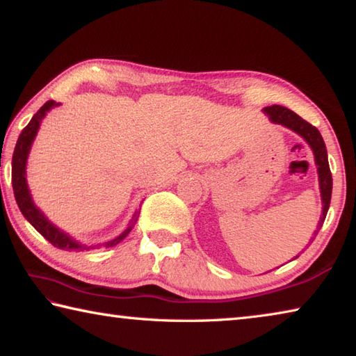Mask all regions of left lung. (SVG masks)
<instances>
[{
  "label": "left lung",
  "instance_id": "obj_1",
  "mask_svg": "<svg viewBox=\"0 0 356 356\" xmlns=\"http://www.w3.org/2000/svg\"><path fill=\"white\" fill-rule=\"evenodd\" d=\"M264 113L267 114L268 119L272 120L273 124H280L282 127L292 130L303 138V140L308 143V146L311 147L312 154H314V161H316L317 174H318V188H321V197H322V215H321V220L317 222V229L314 231V237H316L317 232L321 231V227L323 225L325 216H327V212L330 209V201H331V190H333V177H331L328 154H327V147H325L323 138L321 135V131H318L314 125L306 122L305 119H301L298 114H295L293 111L289 110V108L272 105V106L264 108ZM314 237L311 240H314Z\"/></svg>",
  "mask_w": 356,
  "mask_h": 356
}]
</instances>
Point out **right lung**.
<instances>
[{"label":"right lung","mask_w":356,"mask_h":356,"mask_svg":"<svg viewBox=\"0 0 356 356\" xmlns=\"http://www.w3.org/2000/svg\"><path fill=\"white\" fill-rule=\"evenodd\" d=\"M59 105L61 104H56L55 100H48L44 106H40V110L34 114L33 119L29 120V124L22 130L19 140H17L14 155H12V188H14L15 201L19 204V209L23 213V216L31 222V226L35 229V231H38L40 236H44L48 242L59 250L88 251L92 248H108V246L118 245L120 240H124L129 236V232L131 231V227H134L135 221L138 218V212H135V215L131 216L129 226L125 227L119 236L108 240V242H102L97 245H86V243L78 242L76 238L69 236V234L64 232L63 229H59L58 226L53 225V222L47 218L44 212H42V210L35 206L33 201L31 191H29L28 182H26V163H28L29 150H31L35 135H38L42 120H44V118L47 116V113L50 111L51 108L59 106Z\"/></svg>","instance_id":"obj_1"}]
</instances>
